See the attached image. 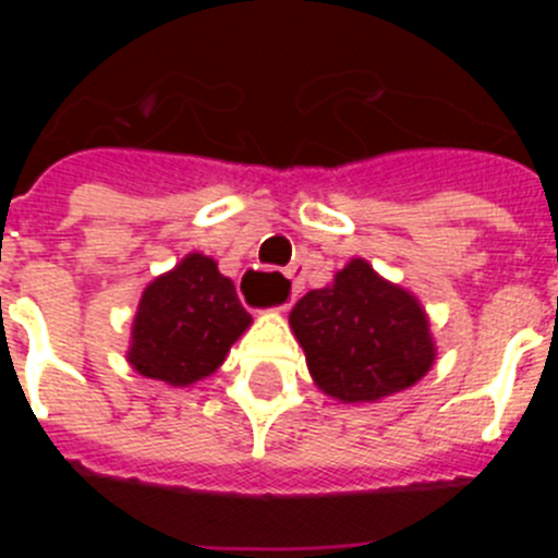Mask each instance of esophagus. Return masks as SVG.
<instances>
[{"label":"esophagus","instance_id":"34e87169","mask_svg":"<svg viewBox=\"0 0 558 558\" xmlns=\"http://www.w3.org/2000/svg\"><path fill=\"white\" fill-rule=\"evenodd\" d=\"M243 284H248V288L256 290V293H263V290L274 288V284L276 288H282L284 302L276 304V310H284L295 299V290H299V274H295V268H290V270H284L282 276H274L270 270L254 268L243 276ZM243 284H240V288H243Z\"/></svg>","mask_w":558,"mask_h":558}]
</instances>
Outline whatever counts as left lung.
Here are the masks:
<instances>
[{
  "instance_id": "obj_1",
  "label": "left lung",
  "mask_w": 558,
  "mask_h": 558,
  "mask_svg": "<svg viewBox=\"0 0 558 558\" xmlns=\"http://www.w3.org/2000/svg\"><path fill=\"white\" fill-rule=\"evenodd\" d=\"M315 386L340 402H374L411 388L433 366L430 324L411 293L352 259L329 288L290 313Z\"/></svg>"
}]
</instances>
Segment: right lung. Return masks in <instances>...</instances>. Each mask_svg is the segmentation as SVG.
Instances as JSON below:
<instances>
[{"instance_id": "add662e5", "label": "right lung", "mask_w": 558, "mask_h": 558, "mask_svg": "<svg viewBox=\"0 0 558 558\" xmlns=\"http://www.w3.org/2000/svg\"><path fill=\"white\" fill-rule=\"evenodd\" d=\"M251 315L215 259L190 254L142 293L128 360L142 377L192 386L226 360Z\"/></svg>"}]
</instances>
